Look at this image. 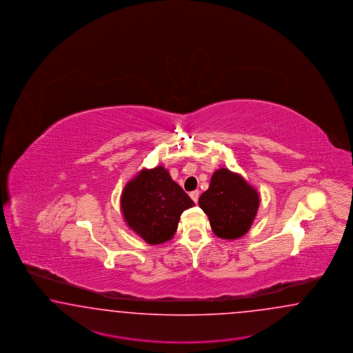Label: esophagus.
I'll return each instance as SVG.
<instances>
[{
  "label": "esophagus",
  "mask_w": 353,
  "mask_h": 353,
  "mask_svg": "<svg viewBox=\"0 0 353 353\" xmlns=\"http://www.w3.org/2000/svg\"><path fill=\"white\" fill-rule=\"evenodd\" d=\"M199 194H201V192H199V190L191 191V192H190L191 199H192V201H195V203H196V201H198V199H199Z\"/></svg>",
  "instance_id": "obj_1"
}]
</instances>
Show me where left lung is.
<instances>
[{
    "label": "left lung",
    "instance_id": "8db88e82",
    "mask_svg": "<svg viewBox=\"0 0 353 353\" xmlns=\"http://www.w3.org/2000/svg\"><path fill=\"white\" fill-rule=\"evenodd\" d=\"M210 228L221 239L241 238L250 229L259 207V196L239 173L221 168L213 173L208 190L199 198Z\"/></svg>",
    "mask_w": 353,
    "mask_h": 353
}]
</instances>
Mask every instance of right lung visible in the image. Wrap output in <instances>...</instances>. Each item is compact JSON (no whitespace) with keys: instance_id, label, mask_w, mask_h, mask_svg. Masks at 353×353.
<instances>
[{"instance_id":"right-lung-1","label":"right lung","mask_w":353,"mask_h":353,"mask_svg":"<svg viewBox=\"0 0 353 353\" xmlns=\"http://www.w3.org/2000/svg\"><path fill=\"white\" fill-rule=\"evenodd\" d=\"M192 205L190 196L162 165L141 170L127 182L121 196L125 223L152 245L171 240L182 212Z\"/></svg>"}]
</instances>
